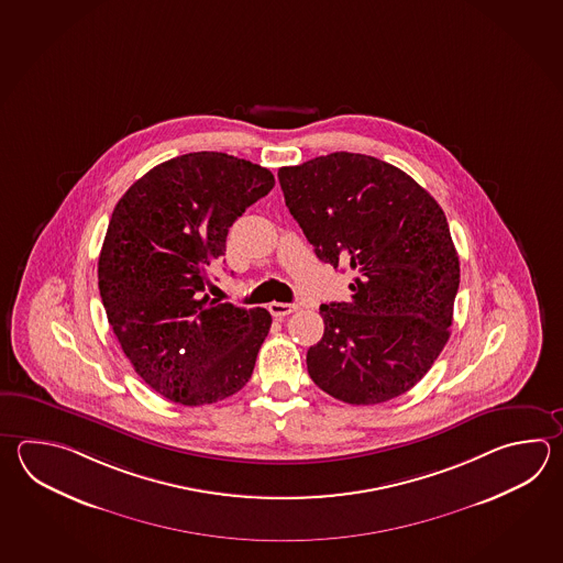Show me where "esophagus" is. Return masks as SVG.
<instances>
[{"label": "esophagus", "mask_w": 563, "mask_h": 563, "mask_svg": "<svg viewBox=\"0 0 563 563\" xmlns=\"http://www.w3.org/2000/svg\"><path fill=\"white\" fill-rule=\"evenodd\" d=\"M268 310H271V314L276 317V319H283V317H287L290 312H295V310H297V305H288V302H271V305H268Z\"/></svg>", "instance_id": "esophagus-1"}]
</instances>
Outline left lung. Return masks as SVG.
<instances>
[{"instance_id": "8db88e82", "label": "left lung", "mask_w": 563, "mask_h": 563, "mask_svg": "<svg viewBox=\"0 0 563 563\" xmlns=\"http://www.w3.org/2000/svg\"><path fill=\"white\" fill-rule=\"evenodd\" d=\"M278 180L319 261L355 275L351 299L321 305L310 379L349 405L407 393L451 334L460 256L445 212L409 174L365 154L285 166Z\"/></svg>"}]
</instances>
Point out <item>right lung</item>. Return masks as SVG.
<instances>
[{
  "label": "right lung",
  "mask_w": 563,
  "mask_h": 563,
  "mask_svg": "<svg viewBox=\"0 0 563 563\" xmlns=\"http://www.w3.org/2000/svg\"><path fill=\"white\" fill-rule=\"evenodd\" d=\"M275 176L222 152L162 162L115 205L98 287L124 355L162 397L188 407L241 390L271 331V312L205 295L227 234Z\"/></svg>",
  "instance_id": "1"
}]
</instances>
